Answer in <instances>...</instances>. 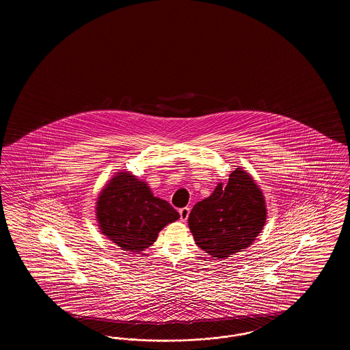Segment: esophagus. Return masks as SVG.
I'll return each instance as SVG.
<instances>
[{
  "mask_svg": "<svg viewBox=\"0 0 350 350\" xmlns=\"http://www.w3.org/2000/svg\"><path fill=\"white\" fill-rule=\"evenodd\" d=\"M189 214H190V208L189 207L181 208L180 210V219H181V221H186L187 217H189Z\"/></svg>",
  "mask_w": 350,
  "mask_h": 350,
  "instance_id": "esophagus-1",
  "label": "esophagus"
}]
</instances>
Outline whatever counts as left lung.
I'll return each mask as SVG.
<instances>
[{
  "label": "left lung",
  "instance_id": "left-lung-1",
  "mask_svg": "<svg viewBox=\"0 0 350 350\" xmlns=\"http://www.w3.org/2000/svg\"><path fill=\"white\" fill-rule=\"evenodd\" d=\"M262 190L247 170L236 167L227 185L219 183L213 194L194 204L189 228L196 244L215 260L247 250L267 223Z\"/></svg>",
  "mask_w": 350,
  "mask_h": 350
}]
</instances>
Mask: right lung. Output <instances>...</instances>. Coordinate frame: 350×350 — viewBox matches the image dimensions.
Returning <instances> with one entry per match:
<instances>
[{"label":"right lung","instance_id":"obj_1","mask_svg":"<svg viewBox=\"0 0 350 350\" xmlns=\"http://www.w3.org/2000/svg\"><path fill=\"white\" fill-rule=\"evenodd\" d=\"M98 228L127 253L150 247L159 232L180 214L150 191L148 183L130 172H118L100 190L96 202Z\"/></svg>","mask_w":350,"mask_h":350}]
</instances>
